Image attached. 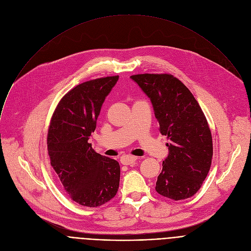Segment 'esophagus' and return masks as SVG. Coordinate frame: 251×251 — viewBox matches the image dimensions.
Here are the masks:
<instances>
[{
	"label": "esophagus",
	"instance_id": "34e87169",
	"mask_svg": "<svg viewBox=\"0 0 251 251\" xmlns=\"http://www.w3.org/2000/svg\"><path fill=\"white\" fill-rule=\"evenodd\" d=\"M137 157L135 156H131V155H125V156H122L120 161L122 163V165H132L134 164L136 161H137Z\"/></svg>",
	"mask_w": 251,
	"mask_h": 251
}]
</instances>
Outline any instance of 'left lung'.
Here are the masks:
<instances>
[{
    "instance_id": "8db88e82",
    "label": "left lung",
    "mask_w": 251,
    "mask_h": 251,
    "mask_svg": "<svg viewBox=\"0 0 251 251\" xmlns=\"http://www.w3.org/2000/svg\"><path fill=\"white\" fill-rule=\"evenodd\" d=\"M131 78L151 99L160 132L170 140L157 193L174 201L193 197L208 174L213 152L211 132L201 106L172 75L144 74Z\"/></svg>"
}]
</instances>
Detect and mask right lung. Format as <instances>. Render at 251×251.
Returning <instances> with one entry per match:
<instances>
[{
  "label": "right lung",
  "instance_id": "add662e5",
  "mask_svg": "<svg viewBox=\"0 0 251 251\" xmlns=\"http://www.w3.org/2000/svg\"><path fill=\"white\" fill-rule=\"evenodd\" d=\"M118 78L100 77L76 85L60 99L50 119V165L69 198L83 206H100L118 192L119 163L96 153L88 143L105 97Z\"/></svg>",
  "mask_w": 251,
  "mask_h": 251
}]
</instances>
